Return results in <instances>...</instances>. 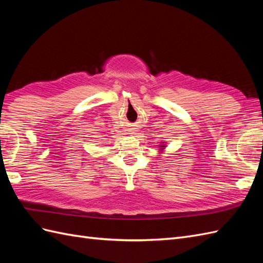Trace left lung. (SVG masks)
<instances>
[{"label": "left lung", "mask_w": 263, "mask_h": 263, "mask_svg": "<svg viewBox=\"0 0 263 263\" xmlns=\"http://www.w3.org/2000/svg\"><path fill=\"white\" fill-rule=\"evenodd\" d=\"M159 147H161V148H162V147H164V146H159Z\"/></svg>", "instance_id": "1"}]
</instances>
